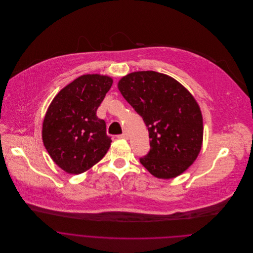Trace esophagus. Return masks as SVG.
I'll use <instances>...</instances> for the list:
<instances>
[{"label": "esophagus", "mask_w": 253, "mask_h": 253, "mask_svg": "<svg viewBox=\"0 0 253 253\" xmlns=\"http://www.w3.org/2000/svg\"><path fill=\"white\" fill-rule=\"evenodd\" d=\"M118 137H119V138L127 139V138H128V135H127V133H126V132H123L122 134H119V135H118Z\"/></svg>", "instance_id": "1"}]
</instances>
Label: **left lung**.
Returning a JSON list of instances; mask_svg holds the SVG:
<instances>
[{"instance_id":"8db88e82","label":"left lung","mask_w":253,"mask_h":253,"mask_svg":"<svg viewBox=\"0 0 253 253\" xmlns=\"http://www.w3.org/2000/svg\"><path fill=\"white\" fill-rule=\"evenodd\" d=\"M118 85L148 130L150 149L140 164L158 178L181 174L203 144V116L194 97L171 77L154 71L131 73Z\"/></svg>"}]
</instances>
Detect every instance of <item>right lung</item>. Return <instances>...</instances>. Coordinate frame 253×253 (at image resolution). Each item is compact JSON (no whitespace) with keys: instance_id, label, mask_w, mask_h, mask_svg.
I'll return each mask as SVG.
<instances>
[{"instance_id":"obj_1","label":"right lung","mask_w":253,"mask_h":253,"mask_svg":"<svg viewBox=\"0 0 253 253\" xmlns=\"http://www.w3.org/2000/svg\"><path fill=\"white\" fill-rule=\"evenodd\" d=\"M112 84L110 77L84 75L65 86L50 103L42 124V141L50 158L66 172H84L108 153L112 139L96 110Z\"/></svg>"}]
</instances>
